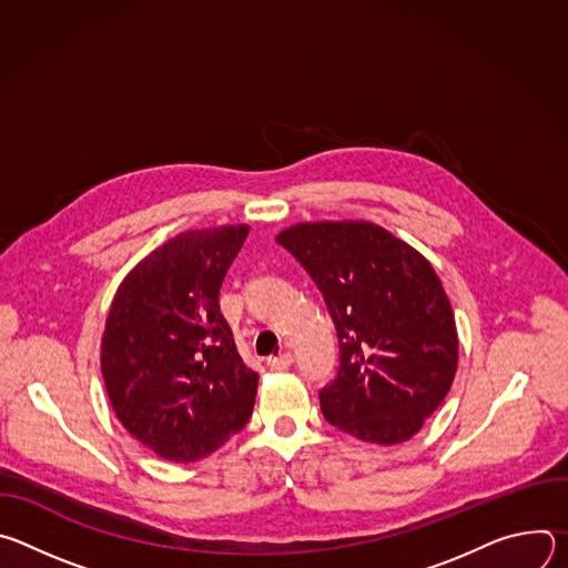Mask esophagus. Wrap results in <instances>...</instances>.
Here are the masks:
<instances>
[{"mask_svg":"<svg viewBox=\"0 0 568 568\" xmlns=\"http://www.w3.org/2000/svg\"><path fill=\"white\" fill-rule=\"evenodd\" d=\"M292 362H294V355H292V353H281V355H276V357H270V359H267V366H270L272 371H285V368L292 366Z\"/></svg>","mask_w":568,"mask_h":568,"instance_id":"obj_1","label":"esophagus"}]
</instances>
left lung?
<instances>
[{
    "instance_id": "8db88e82",
    "label": "left lung",
    "mask_w": 568,
    "mask_h": 568,
    "mask_svg": "<svg viewBox=\"0 0 568 568\" xmlns=\"http://www.w3.org/2000/svg\"><path fill=\"white\" fill-rule=\"evenodd\" d=\"M310 274L339 337L318 393L333 427L377 445L409 440L449 393L458 335L425 256L371 222H303L276 235Z\"/></svg>"
}]
</instances>
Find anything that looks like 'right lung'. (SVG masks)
<instances>
[{"mask_svg": "<svg viewBox=\"0 0 568 568\" xmlns=\"http://www.w3.org/2000/svg\"><path fill=\"white\" fill-rule=\"evenodd\" d=\"M247 224L186 231L119 285L101 373L121 425L156 456L193 463L247 425L258 373L242 362L220 312L222 281Z\"/></svg>", "mask_w": 568, "mask_h": 568, "instance_id": "obj_1", "label": "right lung"}]
</instances>
